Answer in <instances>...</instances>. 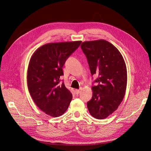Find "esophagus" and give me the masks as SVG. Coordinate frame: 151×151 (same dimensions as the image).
<instances>
[{
    "label": "esophagus",
    "mask_w": 151,
    "mask_h": 151,
    "mask_svg": "<svg viewBox=\"0 0 151 151\" xmlns=\"http://www.w3.org/2000/svg\"><path fill=\"white\" fill-rule=\"evenodd\" d=\"M81 89H75V92L76 93V94H78L80 92H81Z\"/></svg>",
    "instance_id": "obj_1"
}]
</instances>
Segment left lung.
<instances>
[{"label":"left lung","mask_w":151,"mask_h":151,"mask_svg":"<svg viewBox=\"0 0 151 151\" xmlns=\"http://www.w3.org/2000/svg\"><path fill=\"white\" fill-rule=\"evenodd\" d=\"M81 47L91 75L98 76L93 82L97 84L91 87L92 99L87 102L88 110L93 117L102 119L117 110L124 97L126 64L117 48L106 40L85 41Z\"/></svg>","instance_id":"8db88e82"}]
</instances>
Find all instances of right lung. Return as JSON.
Returning a JSON list of instances; mask_svg holds the SVG:
<instances>
[{
    "instance_id": "add662e5",
    "label": "right lung",
    "mask_w": 151,
    "mask_h": 151,
    "mask_svg": "<svg viewBox=\"0 0 151 151\" xmlns=\"http://www.w3.org/2000/svg\"><path fill=\"white\" fill-rule=\"evenodd\" d=\"M81 42L45 44L31 57L27 74L28 90L37 106L50 116L63 115L72 100L71 93L60 82V78L66 60Z\"/></svg>"
}]
</instances>
